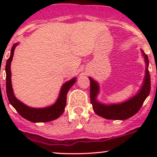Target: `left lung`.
Here are the masks:
<instances>
[{
    "instance_id": "obj_1",
    "label": "left lung",
    "mask_w": 157,
    "mask_h": 157,
    "mask_svg": "<svg viewBox=\"0 0 157 157\" xmlns=\"http://www.w3.org/2000/svg\"><path fill=\"white\" fill-rule=\"evenodd\" d=\"M145 62V71L143 82L136 94L121 103L105 104L97 100V95L100 93V85L91 77L90 80V99L95 113L107 120H125L131 117L138 112L145 99L150 94L151 77L148 71L149 60L147 56L142 50Z\"/></svg>"
}]
</instances>
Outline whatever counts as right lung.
I'll return each mask as SVG.
<instances>
[{"instance_id": "add662e5", "label": "right lung", "mask_w": 157, "mask_h": 157, "mask_svg": "<svg viewBox=\"0 0 157 157\" xmlns=\"http://www.w3.org/2000/svg\"><path fill=\"white\" fill-rule=\"evenodd\" d=\"M19 43H16L11 49L10 58L6 61V94L10 104L15 108L22 117L32 122H45L55 120L63 113L66 105V95L68 90L76 82V77L71 79L63 85L57 100L53 105L45 108H32L23 103L16 98L13 92L12 85V73H11V62L13 58L14 52Z\"/></svg>"}]
</instances>
